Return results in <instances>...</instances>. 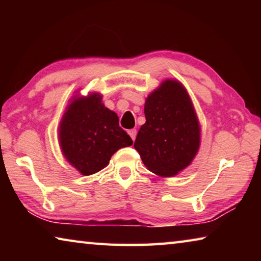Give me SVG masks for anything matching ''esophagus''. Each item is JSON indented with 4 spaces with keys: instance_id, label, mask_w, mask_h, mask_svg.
I'll return each mask as SVG.
<instances>
[{
    "instance_id": "1",
    "label": "esophagus",
    "mask_w": 261,
    "mask_h": 261,
    "mask_svg": "<svg viewBox=\"0 0 261 261\" xmlns=\"http://www.w3.org/2000/svg\"><path fill=\"white\" fill-rule=\"evenodd\" d=\"M127 134H129V136L131 137V139H132V140H135V139H136V136H137V130H136V129H131V130H129V131H127Z\"/></svg>"
}]
</instances>
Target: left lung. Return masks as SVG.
Segmentation results:
<instances>
[{
	"instance_id": "obj_1",
	"label": "left lung",
	"mask_w": 261,
	"mask_h": 261,
	"mask_svg": "<svg viewBox=\"0 0 261 261\" xmlns=\"http://www.w3.org/2000/svg\"><path fill=\"white\" fill-rule=\"evenodd\" d=\"M146 122L140 126L135 148L144 165L161 177L185 169L198 153L200 125L185 87L167 79L147 96Z\"/></svg>"
}]
</instances>
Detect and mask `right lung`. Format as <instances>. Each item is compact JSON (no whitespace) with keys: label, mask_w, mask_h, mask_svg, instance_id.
Instances as JSON below:
<instances>
[{"label":"right lung","mask_w":261,"mask_h":261,"mask_svg":"<svg viewBox=\"0 0 261 261\" xmlns=\"http://www.w3.org/2000/svg\"><path fill=\"white\" fill-rule=\"evenodd\" d=\"M59 137L64 158L84 176L103 169L115 152L134 143L99 93L74 96L61 120Z\"/></svg>","instance_id":"add662e5"}]
</instances>
